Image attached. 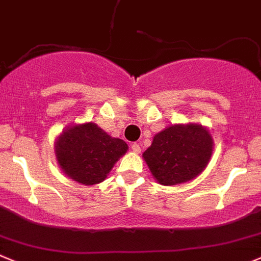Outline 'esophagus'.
Listing matches in <instances>:
<instances>
[{"label": "esophagus", "instance_id": "34e87169", "mask_svg": "<svg viewBox=\"0 0 261 261\" xmlns=\"http://www.w3.org/2000/svg\"><path fill=\"white\" fill-rule=\"evenodd\" d=\"M131 150H133L134 153H140L141 148H140V145H139L138 143H133V144H131Z\"/></svg>", "mask_w": 261, "mask_h": 261}]
</instances>
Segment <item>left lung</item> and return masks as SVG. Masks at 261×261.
<instances>
[{"instance_id":"left-lung-1","label":"left lung","mask_w":261,"mask_h":261,"mask_svg":"<svg viewBox=\"0 0 261 261\" xmlns=\"http://www.w3.org/2000/svg\"><path fill=\"white\" fill-rule=\"evenodd\" d=\"M213 151L212 136L201 125H172L156 134L143 156L154 178L164 186L200 174Z\"/></svg>"}]
</instances>
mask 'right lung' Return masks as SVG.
Masks as SVG:
<instances>
[{"label": "right lung", "mask_w": 261, "mask_h": 261, "mask_svg": "<svg viewBox=\"0 0 261 261\" xmlns=\"http://www.w3.org/2000/svg\"><path fill=\"white\" fill-rule=\"evenodd\" d=\"M126 150L125 141L112 138L93 122L67 128L56 141V158L60 167L83 185L102 182Z\"/></svg>", "instance_id": "add662e5"}]
</instances>
